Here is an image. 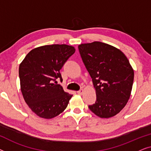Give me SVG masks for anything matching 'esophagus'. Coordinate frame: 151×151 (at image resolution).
<instances>
[{"instance_id":"esophagus-1","label":"esophagus","mask_w":151,"mask_h":151,"mask_svg":"<svg viewBox=\"0 0 151 151\" xmlns=\"http://www.w3.org/2000/svg\"><path fill=\"white\" fill-rule=\"evenodd\" d=\"M83 91H84L83 89H80L79 91H78L77 93H78V94H80V95H82V93H83Z\"/></svg>"}]
</instances>
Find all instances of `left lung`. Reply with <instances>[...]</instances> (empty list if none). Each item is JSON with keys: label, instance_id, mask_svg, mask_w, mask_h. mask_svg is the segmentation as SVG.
Masks as SVG:
<instances>
[{"label": "left lung", "instance_id": "8db88e82", "mask_svg": "<svg viewBox=\"0 0 151 151\" xmlns=\"http://www.w3.org/2000/svg\"><path fill=\"white\" fill-rule=\"evenodd\" d=\"M78 49L96 88V101L88 108L102 118L114 116L131 96L134 71L129 60L118 49L101 42L80 45Z\"/></svg>", "mask_w": 151, "mask_h": 151}]
</instances>
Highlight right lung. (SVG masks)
Masks as SVG:
<instances>
[{"mask_svg":"<svg viewBox=\"0 0 151 151\" xmlns=\"http://www.w3.org/2000/svg\"><path fill=\"white\" fill-rule=\"evenodd\" d=\"M67 45H45L32 49L19 66L20 88L27 104L39 117L53 118L67 108L72 95L58 84L60 70L75 53Z\"/></svg>","mask_w":151,"mask_h":151,"instance_id":"add662e5","label":"right lung"}]
</instances>
